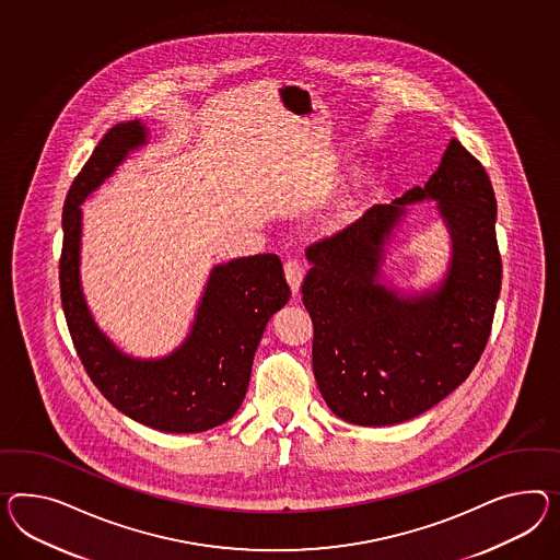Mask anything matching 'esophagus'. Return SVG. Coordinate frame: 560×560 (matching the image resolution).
<instances>
[{"label": "esophagus", "instance_id": "obj_1", "mask_svg": "<svg viewBox=\"0 0 560 560\" xmlns=\"http://www.w3.org/2000/svg\"><path fill=\"white\" fill-rule=\"evenodd\" d=\"M284 273H287L288 284H290L292 294L296 296L302 284V276H304L301 261L299 259H288L287 264H284Z\"/></svg>", "mask_w": 560, "mask_h": 560}]
</instances>
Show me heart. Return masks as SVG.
I'll list each match as a JSON object with an SVG mask.
<instances>
[{
	"instance_id": "1",
	"label": "heart",
	"mask_w": 560,
	"mask_h": 560,
	"mask_svg": "<svg viewBox=\"0 0 560 560\" xmlns=\"http://www.w3.org/2000/svg\"><path fill=\"white\" fill-rule=\"evenodd\" d=\"M359 187H361L359 174H349L341 197L332 202L329 213L323 219V225H325V228H329V230L343 228L345 223L349 221V215H351V209H353V202H355V197H358Z\"/></svg>"
}]
</instances>
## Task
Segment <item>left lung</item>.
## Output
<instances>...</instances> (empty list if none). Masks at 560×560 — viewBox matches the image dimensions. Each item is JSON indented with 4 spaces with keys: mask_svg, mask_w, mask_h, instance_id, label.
<instances>
[{
    "mask_svg": "<svg viewBox=\"0 0 560 560\" xmlns=\"http://www.w3.org/2000/svg\"><path fill=\"white\" fill-rule=\"evenodd\" d=\"M436 200L452 242L446 276L404 291L381 272L409 205ZM498 205L486 168L451 140L424 187L375 205L308 247L302 302L313 318V372L330 412L392 427L431 410L481 358L502 288Z\"/></svg>",
    "mask_w": 560,
    "mask_h": 560,
    "instance_id": "1",
    "label": "left lung"
}]
</instances>
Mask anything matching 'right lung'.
Listing matches in <instances>:
<instances>
[{"label":"right lung","mask_w":560,"mask_h":560,"mask_svg":"<svg viewBox=\"0 0 560 560\" xmlns=\"http://www.w3.org/2000/svg\"><path fill=\"white\" fill-rule=\"evenodd\" d=\"M148 133L140 119L117 124L72 180L62 211V311L89 377L121 415L162 432L209 431L240 410L259 339L290 288L273 254L231 259L213 266L190 330L168 355L133 358L101 330L81 282V205L148 144Z\"/></svg>","instance_id":"1"}]
</instances>
